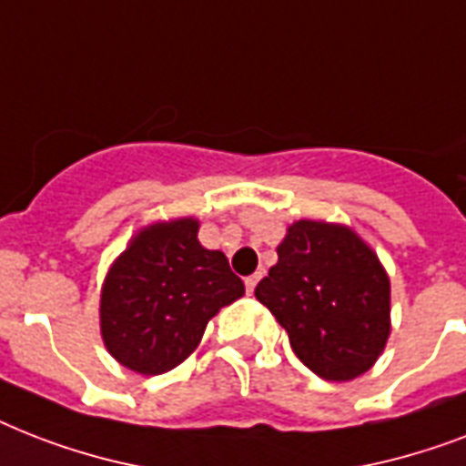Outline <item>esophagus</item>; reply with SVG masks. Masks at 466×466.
<instances>
[{"mask_svg": "<svg viewBox=\"0 0 466 466\" xmlns=\"http://www.w3.org/2000/svg\"><path fill=\"white\" fill-rule=\"evenodd\" d=\"M259 279H262V274H259V271H257V274H252V277L245 279V289H248V293L255 291V286H257V281H259Z\"/></svg>", "mask_w": 466, "mask_h": 466, "instance_id": "1", "label": "esophagus"}]
</instances>
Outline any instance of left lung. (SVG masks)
Instances as JSON below:
<instances>
[{
	"label": "left lung",
	"instance_id": "8db88e82",
	"mask_svg": "<svg viewBox=\"0 0 466 466\" xmlns=\"http://www.w3.org/2000/svg\"><path fill=\"white\" fill-rule=\"evenodd\" d=\"M255 289L312 373L346 382L373 368L390 337V279L349 226L296 221Z\"/></svg>",
	"mask_w": 466,
	"mask_h": 466
}]
</instances>
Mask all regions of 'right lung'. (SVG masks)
I'll return each mask as SVG.
<instances>
[{
    "label": "right lung",
    "instance_id": "add662e5",
    "mask_svg": "<svg viewBox=\"0 0 466 466\" xmlns=\"http://www.w3.org/2000/svg\"><path fill=\"white\" fill-rule=\"evenodd\" d=\"M197 218L151 223L113 262L100 291V334L117 363L161 375L195 351L207 322L245 293L218 250L197 240Z\"/></svg>",
    "mask_w": 466,
    "mask_h": 466
}]
</instances>
